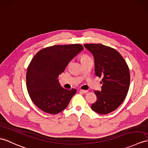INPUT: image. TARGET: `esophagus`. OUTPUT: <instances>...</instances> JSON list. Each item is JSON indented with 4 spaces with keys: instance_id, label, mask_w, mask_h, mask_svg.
Instances as JSON below:
<instances>
[{
    "instance_id": "obj_1",
    "label": "esophagus",
    "mask_w": 148,
    "mask_h": 148,
    "mask_svg": "<svg viewBox=\"0 0 148 148\" xmlns=\"http://www.w3.org/2000/svg\"><path fill=\"white\" fill-rule=\"evenodd\" d=\"M80 91L81 92H82V93H87L88 91V90H80Z\"/></svg>"
}]
</instances>
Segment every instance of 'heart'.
I'll return each instance as SVG.
<instances>
[{"instance_id": "1", "label": "heart", "mask_w": 148, "mask_h": 148, "mask_svg": "<svg viewBox=\"0 0 148 148\" xmlns=\"http://www.w3.org/2000/svg\"><path fill=\"white\" fill-rule=\"evenodd\" d=\"M88 60H92V58L87 55H84L81 56V61L82 62H84V61Z\"/></svg>"}]
</instances>
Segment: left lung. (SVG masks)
Returning <instances> with one entry per match:
<instances>
[{"mask_svg":"<svg viewBox=\"0 0 148 148\" xmlns=\"http://www.w3.org/2000/svg\"><path fill=\"white\" fill-rule=\"evenodd\" d=\"M95 60L96 76L102 77L101 91H95L92 109L100 114L116 110L125 99L130 85L128 65L117 50L101 44H85Z\"/></svg>","mask_w":148,"mask_h":148,"instance_id":"8db88e82","label":"left lung"}]
</instances>
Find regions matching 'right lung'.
<instances>
[{"label":"right lung","instance_id":"right-lung-1","mask_svg":"<svg viewBox=\"0 0 148 148\" xmlns=\"http://www.w3.org/2000/svg\"><path fill=\"white\" fill-rule=\"evenodd\" d=\"M83 49L80 44L55 45L36 54L27 67L26 86L31 99L39 109L51 114L66 109L77 90L63 88L58 77Z\"/></svg>","mask_w":148,"mask_h":148}]
</instances>
